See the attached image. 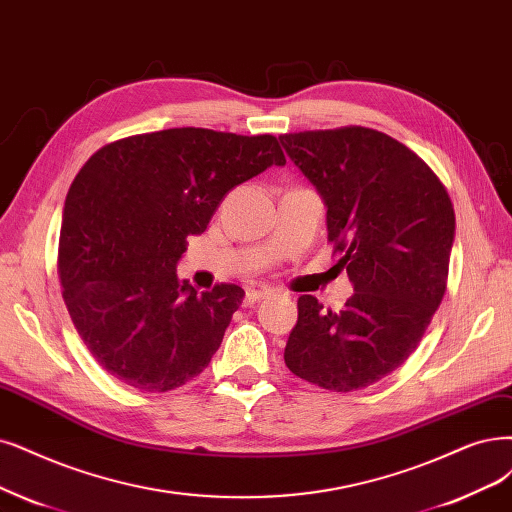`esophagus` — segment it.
<instances>
[{"label": "esophagus", "mask_w": 512, "mask_h": 512, "mask_svg": "<svg viewBox=\"0 0 512 512\" xmlns=\"http://www.w3.org/2000/svg\"><path fill=\"white\" fill-rule=\"evenodd\" d=\"M274 291L272 289H249L246 291V304H255V301H259V299H263V297H268V295H272Z\"/></svg>", "instance_id": "esophagus-1"}]
</instances>
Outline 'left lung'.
Instances as JSON below:
<instances>
[{
    "mask_svg": "<svg viewBox=\"0 0 512 512\" xmlns=\"http://www.w3.org/2000/svg\"><path fill=\"white\" fill-rule=\"evenodd\" d=\"M280 143L323 196L337 266L354 285L339 312L297 299L285 363L325 390H363L407 361L441 306L453 204L432 168L380 130H304Z\"/></svg>",
    "mask_w": 512,
    "mask_h": 512,
    "instance_id": "obj_1",
    "label": "left lung"
}]
</instances>
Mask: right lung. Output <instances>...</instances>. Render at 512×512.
<instances>
[{
    "instance_id": "add662e5",
    "label": "right lung",
    "mask_w": 512,
    "mask_h": 512,
    "mask_svg": "<svg viewBox=\"0 0 512 512\" xmlns=\"http://www.w3.org/2000/svg\"><path fill=\"white\" fill-rule=\"evenodd\" d=\"M272 164H287L272 135L168 128L113 141L80 168L63 208L59 276L75 329L109 375L168 392L211 363L244 291L198 293L177 278V261L225 194Z\"/></svg>"
}]
</instances>
